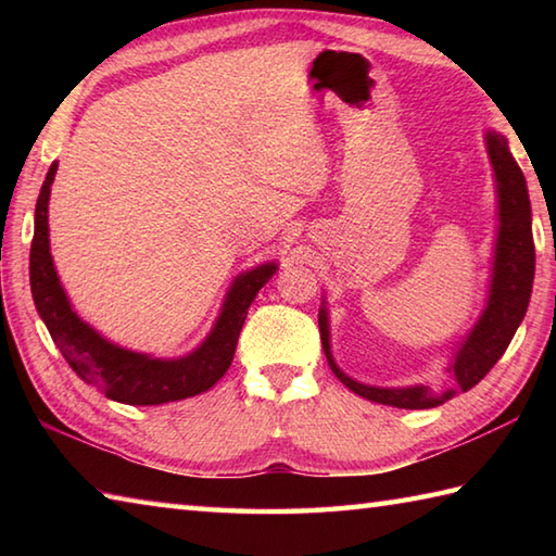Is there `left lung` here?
Listing matches in <instances>:
<instances>
[{"mask_svg": "<svg viewBox=\"0 0 556 556\" xmlns=\"http://www.w3.org/2000/svg\"><path fill=\"white\" fill-rule=\"evenodd\" d=\"M485 148L492 164L494 193H497V231H494L485 303H482L476 323L448 346L446 372L452 375V384H444L442 389H430L425 384L377 387L346 375L334 361L332 325H329L327 296H323L320 313H317L323 351L329 368L353 394L394 408L416 410L440 406L458 392H468L470 387H476L504 356L518 325L523 323L535 277L533 212H530L528 186L506 136L488 128Z\"/></svg>", "mask_w": 556, "mask_h": 556, "instance_id": "left-lung-1", "label": "left lung"}]
</instances>
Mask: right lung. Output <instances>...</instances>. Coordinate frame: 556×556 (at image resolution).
Instances as JSON below:
<instances>
[{"mask_svg": "<svg viewBox=\"0 0 556 556\" xmlns=\"http://www.w3.org/2000/svg\"><path fill=\"white\" fill-rule=\"evenodd\" d=\"M56 162L45 176L38 205H35V231L30 245V291L35 308L50 329L52 341L83 382L128 406H160L169 401L203 394L229 370L248 308L257 291L277 275L279 263L267 260L239 271L224 293L219 313L210 332L184 356L162 358L114 344L74 311L59 281L50 253V193Z\"/></svg>", "mask_w": 556, "mask_h": 556, "instance_id": "1", "label": "right lung"}]
</instances>
